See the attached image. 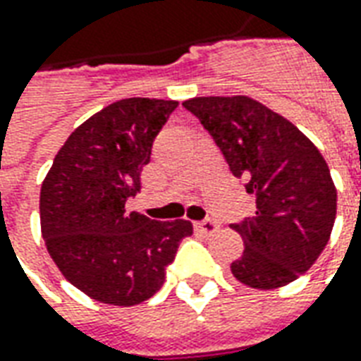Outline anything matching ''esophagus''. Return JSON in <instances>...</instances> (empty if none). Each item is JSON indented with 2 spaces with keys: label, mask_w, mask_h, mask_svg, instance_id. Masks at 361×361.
Returning a JSON list of instances; mask_svg holds the SVG:
<instances>
[{
  "label": "esophagus",
  "mask_w": 361,
  "mask_h": 361,
  "mask_svg": "<svg viewBox=\"0 0 361 361\" xmlns=\"http://www.w3.org/2000/svg\"><path fill=\"white\" fill-rule=\"evenodd\" d=\"M195 228H197L201 234L211 236V234H215L216 231H219V224H216L215 221H211V219H205V221H199V223H195Z\"/></svg>",
  "instance_id": "34e87169"
}]
</instances>
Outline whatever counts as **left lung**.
Here are the masks:
<instances>
[{"label": "left lung", "instance_id": "obj_1", "mask_svg": "<svg viewBox=\"0 0 361 361\" xmlns=\"http://www.w3.org/2000/svg\"><path fill=\"white\" fill-rule=\"evenodd\" d=\"M183 107L256 197V215L233 224L244 240L233 276L254 289L295 281L321 256L336 219L326 160L291 121L246 95L193 97Z\"/></svg>", "mask_w": 361, "mask_h": 361}]
</instances>
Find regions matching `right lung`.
I'll list each match as a JSON object with an SVG mask.
<instances>
[{
    "mask_svg": "<svg viewBox=\"0 0 361 361\" xmlns=\"http://www.w3.org/2000/svg\"><path fill=\"white\" fill-rule=\"evenodd\" d=\"M178 102L128 97L68 137L40 188V231L62 276L99 303L133 307L160 291L193 224L125 209Z\"/></svg>",
    "mask_w": 361,
    "mask_h": 361,
    "instance_id": "1",
    "label": "right lung"
}]
</instances>
